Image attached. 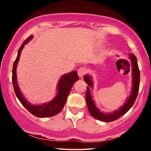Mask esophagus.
<instances>
[{
  "mask_svg": "<svg viewBox=\"0 0 151 151\" xmlns=\"http://www.w3.org/2000/svg\"><path fill=\"white\" fill-rule=\"evenodd\" d=\"M86 70L85 68H84V67H80V68L78 70V75H79V77L80 78H82L83 76L86 74Z\"/></svg>",
  "mask_w": 151,
  "mask_h": 151,
  "instance_id": "esophagus-1",
  "label": "esophagus"
}]
</instances>
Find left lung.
Returning <instances> with one entry per match:
<instances>
[{"label":"left lung","instance_id":"8db88e82","mask_svg":"<svg viewBox=\"0 0 151 151\" xmlns=\"http://www.w3.org/2000/svg\"><path fill=\"white\" fill-rule=\"evenodd\" d=\"M129 56L131 62L132 89H131V94L129 95V98L126 99L124 104L122 106H121L118 110L114 111L112 113H104L103 111H101L97 108L96 104H95L94 101L93 100L89 89L90 88H93V86L92 77L90 75H88V74H86V75L84 76V81L88 84L86 93V104H87L89 114L94 119L101 121H104V122H111V121L116 120L119 118H120L121 116L125 114L132 107L135 101H136L137 96H138V90H139L140 71L139 69H138V62H137L136 56L133 54H130Z\"/></svg>","mask_w":151,"mask_h":151}]
</instances>
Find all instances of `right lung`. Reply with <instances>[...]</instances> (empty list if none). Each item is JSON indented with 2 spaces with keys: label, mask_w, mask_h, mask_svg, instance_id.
Masks as SVG:
<instances>
[{
  "label": "right lung",
  "mask_w": 151,
  "mask_h": 151,
  "mask_svg": "<svg viewBox=\"0 0 151 151\" xmlns=\"http://www.w3.org/2000/svg\"><path fill=\"white\" fill-rule=\"evenodd\" d=\"M33 36L30 35L24 41L21 47L19 48L18 55L15 59L14 64L13 67V75H12V81H13V88L17 97L20 101L25 108L30 112L32 115L39 118H47L52 116L60 113L63 109L66 101H67V96L70 93L71 89L76 81L79 80L77 71L70 72L68 74H65L62 75L59 81L58 86H57V93L56 96L54 97L52 100L50 102L45 104H42L41 105H35L32 104L25 99L22 94L20 88H19L18 81H17L16 77V68L18 65L19 59H20V54L24 46L27 42H29L32 40Z\"/></svg>",
  "instance_id": "right-lung-1"
}]
</instances>
